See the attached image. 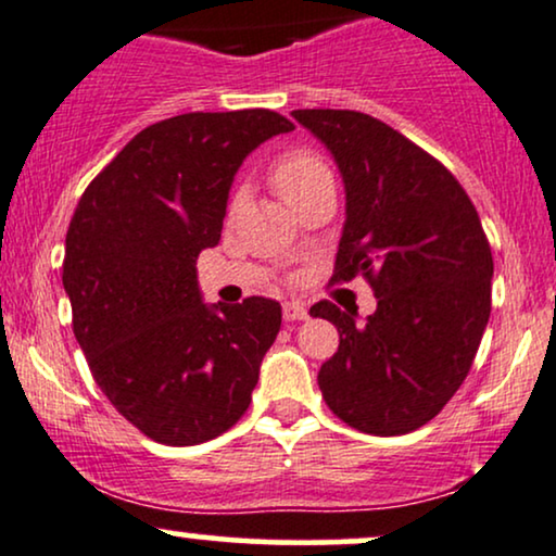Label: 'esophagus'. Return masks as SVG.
I'll list each match as a JSON object with an SVG mask.
<instances>
[{
  "mask_svg": "<svg viewBox=\"0 0 556 556\" xmlns=\"http://www.w3.org/2000/svg\"><path fill=\"white\" fill-rule=\"evenodd\" d=\"M283 317L289 319V323H293V319H306V317H309V312H306L304 304H299V302H286V304H283Z\"/></svg>",
  "mask_w": 556,
  "mask_h": 556,
  "instance_id": "34e87169",
  "label": "esophagus"
}]
</instances>
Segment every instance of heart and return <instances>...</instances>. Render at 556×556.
<instances>
[{
    "instance_id": "b5f03b06",
    "label": "heart",
    "mask_w": 556,
    "mask_h": 556,
    "mask_svg": "<svg viewBox=\"0 0 556 556\" xmlns=\"http://www.w3.org/2000/svg\"><path fill=\"white\" fill-rule=\"evenodd\" d=\"M325 179H332L328 163L319 159L312 150H289L270 166V181L276 187V192L283 198L289 205H296L299 200L306 198L317 185H323ZM239 194L231 200V211L239 207Z\"/></svg>"
}]
</instances>
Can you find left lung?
<instances>
[{"label": "left lung", "mask_w": 556, "mask_h": 556, "mask_svg": "<svg viewBox=\"0 0 556 556\" xmlns=\"http://www.w3.org/2000/svg\"><path fill=\"white\" fill-rule=\"evenodd\" d=\"M293 119L330 150L343 176L345 224L332 280L364 276L375 315L317 302L338 328L319 369L338 419L377 437L432 421L471 369L492 312V250L466 189L397 129L341 109H296Z\"/></svg>", "instance_id": "left-lung-1"}]
</instances>
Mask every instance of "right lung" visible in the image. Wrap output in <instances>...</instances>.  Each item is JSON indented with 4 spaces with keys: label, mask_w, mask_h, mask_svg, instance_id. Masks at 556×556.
Returning <instances> with one entry per match:
<instances>
[{
    "label": "right lung",
    "mask_w": 556,
    "mask_h": 556,
    "mask_svg": "<svg viewBox=\"0 0 556 556\" xmlns=\"http://www.w3.org/2000/svg\"><path fill=\"white\" fill-rule=\"evenodd\" d=\"M291 129L267 109L155 122L90 181L72 215L62 265L72 330L111 406L161 445H200L250 408L280 304L207 306L198 254L220 241L247 155Z\"/></svg>",
    "instance_id": "add662e5"
}]
</instances>
